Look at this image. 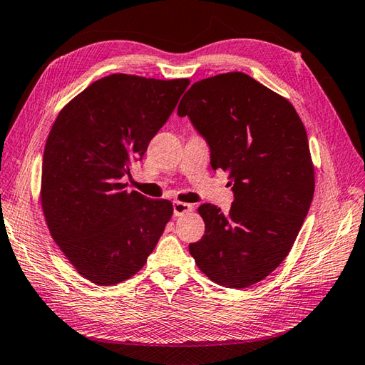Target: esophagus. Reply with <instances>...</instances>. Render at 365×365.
Masks as SVG:
<instances>
[{
	"mask_svg": "<svg viewBox=\"0 0 365 365\" xmlns=\"http://www.w3.org/2000/svg\"><path fill=\"white\" fill-rule=\"evenodd\" d=\"M192 210V205L190 203H185V202H174L173 203V213L174 216H182L185 213H188V211Z\"/></svg>",
	"mask_w": 365,
	"mask_h": 365,
	"instance_id": "34e87169",
	"label": "esophagus"
}]
</instances>
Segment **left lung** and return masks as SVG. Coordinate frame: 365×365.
<instances>
[{
  "mask_svg": "<svg viewBox=\"0 0 365 365\" xmlns=\"http://www.w3.org/2000/svg\"><path fill=\"white\" fill-rule=\"evenodd\" d=\"M177 115L188 116L210 148V163L230 174L228 213L199 207L205 222L190 253L225 287H247L282 264L314 194L307 130L289 101L244 73L192 83Z\"/></svg>",
  "mask_w": 365,
  "mask_h": 365,
  "instance_id": "1",
  "label": "left lung"
}]
</instances>
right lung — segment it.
<instances>
[{
  "instance_id": "obj_1",
  "label": "right lung",
  "mask_w": 365,
  "mask_h": 365,
  "mask_svg": "<svg viewBox=\"0 0 365 365\" xmlns=\"http://www.w3.org/2000/svg\"><path fill=\"white\" fill-rule=\"evenodd\" d=\"M188 86L110 74L65 106L49 132L41 207L56 244L93 283L137 274L173 216L171 202L127 191L124 179Z\"/></svg>"
}]
</instances>
